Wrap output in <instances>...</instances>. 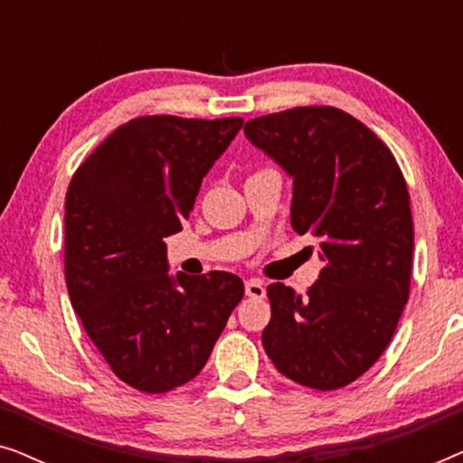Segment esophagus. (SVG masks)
Listing matches in <instances>:
<instances>
[{
	"label": "esophagus",
	"instance_id": "1",
	"mask_svg": "<svg viewBox=\"0 0 463 463\" xmlns=\"http://www.w3.org/2000/svg\"><path fill=\"white\" fill-rule=\"evenodd\" d=\"M244 290H246V297H250V299H263L265 297V287L259 280L246 282Z\"/></svg>",
	"mask_w": 463,
	"mask_h": 463
}]
</instances>
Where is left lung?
Returning a JSON list of instances; mask_svg holds the SVG:
<instances>
[{"label":"left lung","instance_id":"8db88e82","mask_svg":"<svg viewBox=\"0 0 463 463\" xmlns=\"http://www.w3.org/2000/svg\"><path fill=\"white\" fill-rule=\"evenodd\" d=\"M249 141L293 176L290 225L320 242L325 268L307 297L274 282L261 341L282 375L337 390L388 347L409 299L413 221L385 143L337 107L249 119Z\"/></svg>","mask_w":463,"mask_h":463}]
</instances>
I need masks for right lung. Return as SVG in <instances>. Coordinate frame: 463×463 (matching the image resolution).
Returning a JSON list of instances; mask_svg holds the SVG:
<instances>
[{"mask_svg":"<svg viewBox=\"0 0 463 463\" xmlns=\"http://www.w3.org/2000/svg\"><path fill=\"white\" fill-rule=\"evenodd\" d=\"M242 118L143 116L75 170L65 198V280L88 337L124 383L164 394L211 356L244 284L227 271L168 274L164 238L181 232L202 179Z\"/></svg>","mask_w":463,"mask_h":463,"instance_id":"add662e5","label":"right lung"}]
</instances>
